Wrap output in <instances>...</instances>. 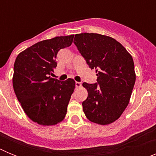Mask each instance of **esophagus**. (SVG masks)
Masks as SVG:
<instances>
[{
  "mask_svg": "<svg viewBox=\"0 0 156 156\" xmlns=\"http://www.w3.org/2000/svg\"><path fill=\"white\" fill-rule=\"evenodd\" d=\"M81 86H82V84H81V83H80V82H76V88L80 87Z\"/></svg>",
  "mask_w": 156,
  "mask_h": 156,
  "instance_id": "obj_1",
  "label": "esophagus"
}]
</instances>
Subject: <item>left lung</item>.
<instances>
[{"label":"left lung","mask_w":156,"mask_h":156,"mask_svg":"<svg viewBox=\"0 0 156 156\" xmlns=\"http://www.w3.org/2000/svg\"><path fill=\"white\" fill-rule=\"evenodd\" d=\"M73 43L98 76L96 83H83L88 93L82 103L83 112L94 123L110 124L129 104L136 80L133 58L120 43L108 36L76 34Z\"/></svg>","instance_id":"1"}]
</instances>
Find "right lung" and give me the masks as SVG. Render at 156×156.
Wrapping results in <instances>:
<instances>
[{
  "instance_id": "1",
  "label": "right lung",
  "mask_w": 156,
  "mask_h": 156,
  "mask_svg": "<svg viewBox=\"0 0 156 156\" xmlns=\"http://www.w3.org/2000/svg\"><path fill=\"white\" fill-rule=\"evenodd\" d=\"M74 35L40 41L19 54L12 78L16 97L34 122L52 126L64 119L75 89L74 80L60 81L49 76L57 66L60 49L69 47Z\"/></svg>"
}]
</instances>
